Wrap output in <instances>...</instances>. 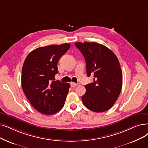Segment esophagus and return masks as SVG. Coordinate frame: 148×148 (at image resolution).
<instances>
[{"instance_id":"34e87169","label":"esophagus","mask_w":148,"mask_h":148,"mask_svg":"<svg viewBox=\"0 0 148 148\" xmlns=\"http://www.w3.org/2000/svg\"><path fill=\"white\" fill-rule=\"evenodd\" d=\"M70 85H71V86L72 88H74V87H75L77 86V84H76L75 83H74V82H71L70 83Z\"/></svg>"}]
</instances>
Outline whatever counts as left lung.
<instances>
[{"mask_svg":"<svg viewBox=\"0 0 148 148\" xmlns=\"http://www.w3.org/2000/svg\"><path fill=\"white\" fill-rule=\"evenodd\" d=\"M86 61L88 77L94 82L85 85L86 93L82 100L89 110L106 111L114 105L122 87V71L117 56L112 51L96 42H76Z\"/></svg>","mask_w":148,"mask_h":148,"instance_id":"1","label":"left lung"}]
</instances>
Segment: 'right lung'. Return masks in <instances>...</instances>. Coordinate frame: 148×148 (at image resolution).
<instances>
[{"instance_id":"right-lung-1","label":"right lung","mask_w":148,"mask_h":148,"mask_svg":"<svg viewBox=\"0 0 148 148\" xmlns=\"http://www.w3.org/2000/svg\"><path fill=\"white\" fill-rule=\"evenodd\" d=\"M71 45H49L32 51L25 59L21 83L23 91L31 105L43 114L59 111L65 105L69 83L55 80L57 63Z\"/></svg>"}]
</instances>
